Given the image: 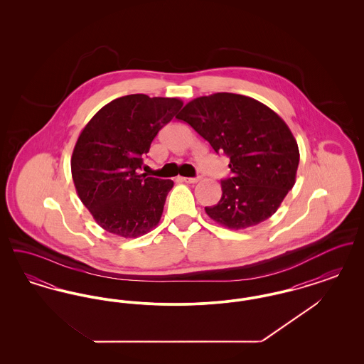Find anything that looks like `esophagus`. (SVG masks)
Listing matches in <instances>:
<instances>
[{
	"instance_id": "1",
	"label": "esophagus",
	"mask_w": 364,
	"mask_h": 364,
	"mask_svg": "<svg viewBox=\"0 0 364 364\" xmlns=\"http://www.w3.org/2000/svg\"><path fill=\"white\" fill-rule=\"evenodd\" d=\"M200 178H202V177L198 176V177H180L178 180H180V181H184V183H188V184H195V183H198Z\"/></svg>"
}]
</instances>
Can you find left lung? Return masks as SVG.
I'll list each match as a JSON object with an SVG mask.
<instances>
[{
  "instance_id": "8db88e82",
  "label": "left lung",
  "mask_w": 364,
  "mask_h": 364,
  "mask_svg": "<svg viewBox=\"0 0 364 364\" xmlns=\"http://www.w3.org/2000/svg\"><path fill=\"white\" fill-rule=\"evenodd\" d=\"M177 119L230 159L232 176L221 180L220 202L205 208L211 220L229 229H245L277 211L294 186L300 154L276 112L245 95L217 92L195 98Z\"/></svg>"
}]
</instances>
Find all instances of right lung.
<instances>
[{
    "instance_id": "right-lung-1",
    "label": "right lung",
    "mask_w": 364,
    "mask_h": 364,
    "mask_svg": "<svg viewBox=\"0 0 364 364\" xmlns=\"http://www.w3.org/2000/svg\"><path fill=\"white\" fill-rule=\"evenodd\" d=\"M177 98L131 94L105 105L75 144L70 171L76 192L97 224L138 237L161 220L172 180L139 173L151 141L181 109Z\"/></svg>"
}]
</instances>
